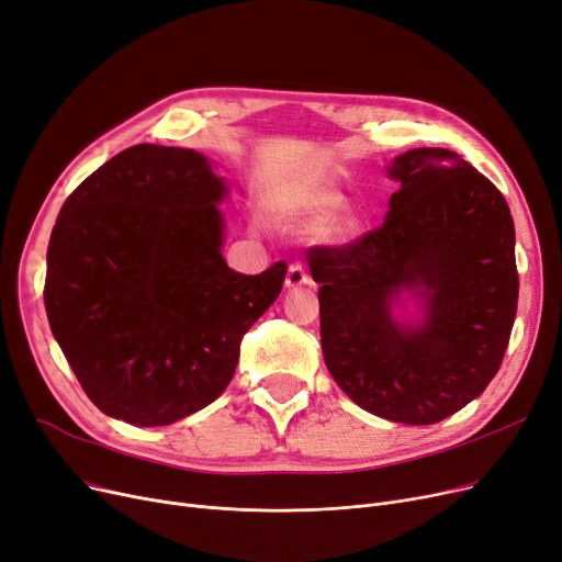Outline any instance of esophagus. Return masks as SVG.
<instances>
[{"label":"esophagus","mask_w":562,"mask_h":562,"mask_svg":"<svg viewBox=\"0 0 562 562\" xmlns=\"http://www.w3.org/2000/svg\"><path fill=\"white\" fill-rule=\"evenodd\" d=\"M303 284H310V276L305 271V266L303 263H291L289 273H286V286L296 289V286H303Z\"/></svg>","instance_id":"esophagus-1"}]
</instances>
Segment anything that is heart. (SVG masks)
Segmentation results:
<instances>
[{
    "label": "heart",
    "mask_w": 562,
    "mask_h": 562,
    "mask_svg": "<svg viewBox=\"0 0 562 562\" xmlns=\"http://www.w3.org/2000/svg\"><path fill=\"white\" fill-rule=\"evenodd\" d=\"M345 206V198L330 188H307L294 192L286 202H282L276 211V221L294 234H310L328 225L333 217ZM356 232V223L345 217L333 225L330 236L335 240H347Z\"/></svg>",
    "instance_id": "b5f03b06"
}]
</instances>
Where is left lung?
<instances>
[{
  "instance_id": "obj_1",
  "label": "left lung",
  "mask_w": 562,
  "mask_h": 562,
  "mask_svg": "<svg viewBox=\"0 0 562 562\" xmlns=\"http://www.w3.org/2000/svg\"><path fill=\"white\" fill-rule=\"evenodd\" d=\"M387 175L400 190L381 227L307 250L322 284V349L360 408L434 425L501 368L519 299L515 223L501 190L454 151L411 149ZM404 288L426 299L416 327L392 316Z\"/></svg>"
}]
</instances>
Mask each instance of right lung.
<instances>
[{
    "mask_svg": "<svg viewBox=\"0 0 562 562\" xmlns=\"http://www.w3.org/2000/svg\"><path fill=\"white\" fill-rule=\"evenodd\" d=\"M225 194L202 154L135 144L61 206L45 312L105 416L160 427L209 406L234 376L243 335L280 296L284 261L259 276L227 266Z\"/></svg>",
    "mask_w": 562,
    "mask_h": 562,
    "instance_id": "right-lung-1",
    "label": "right lung"
}]
</instances>
